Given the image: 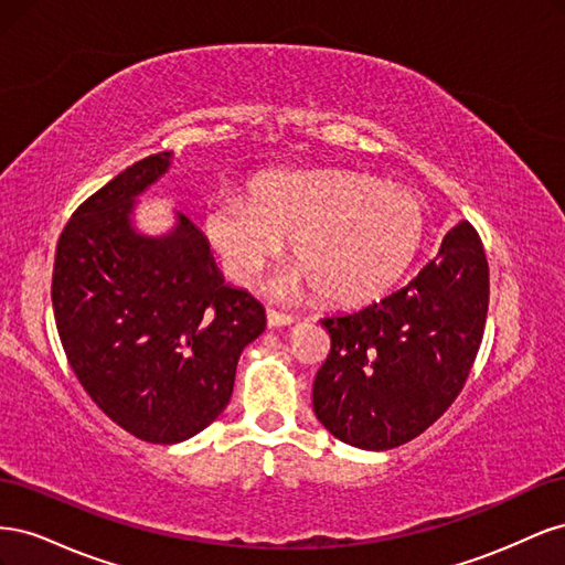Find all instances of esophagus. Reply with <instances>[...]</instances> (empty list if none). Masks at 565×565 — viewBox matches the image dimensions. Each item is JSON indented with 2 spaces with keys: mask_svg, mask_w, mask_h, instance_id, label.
Returning <instances> with one entry per match:
<instances>
[{
  "mask_svg": "<svg viewBox=\"0 0 565 565\" xmlns=\"http://www.w3.org/2000/svg\"><path fill=\"white\" fill-rule=\"evenodd\" d=\"M266 322H268V328H280V324H292L295 316L276 311V309H268L266 311Z\"/></svg>",
  "mask_w": 565,
  "mask_h": 565,
  "instance_id": "34e87169",
  "label": "esophagus"
}]
</instances>
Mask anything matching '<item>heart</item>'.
<instances>
[{
	"mask_svg": "<svg viewBox=\"0 0 565 565\" xmlns=\"http://www.w3.org/2000/svg\"><path fill=\"white\" fill-rule=\"evenodd\" d=\"M204 233L235 282H252L295 243L297 285L334 303L382 295L424 235L419 200L351 172H295L262 179L252 200L216 195Z\"/></svg>",
	"mask_w": 565,
	"mask_h": 565,
	"instance_id": "heart-1",
	"label": "heart"
}]
</instances>
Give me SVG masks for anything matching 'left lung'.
<instances>
[{"instance_id":"left-lung-1","label":"left lung","mask_w":565,"mask_h":565,"mask_svg":"<svg viewBox=\"0 0 565 565\" xmlns=\"http://www.w3.org/2000/svg\"><path fill=\"white\" fill-rule=\"evenodd\" d=\"M490 270L469 221L405 287L365 309L322 318L330 353L313 382V409L339 440L391 450L417 438L465 388L483 341Z\"/></svg>"}]
</instances>
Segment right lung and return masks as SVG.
<instances>
[{
  "label": "right lung",
  "instance_id": "obj_1",
  "mask_svg": "<svg viewBox=\"0 0 565 565\" xmlns=\"http://www.w3.org/2000/svg\"><path fill=\"white\" fill-rule=\"evenodd\" d=\"M169 158L134 162L79 204L58 237L51 278L77 382L117 426L160 446L224 413L237 358L266 328L264 306L224 282L183 214L167 237L131 231L134 195L167 172Z\"/></svg>",
  "mask_w": 565,
  "mask_h": 565
}]
</instances>
